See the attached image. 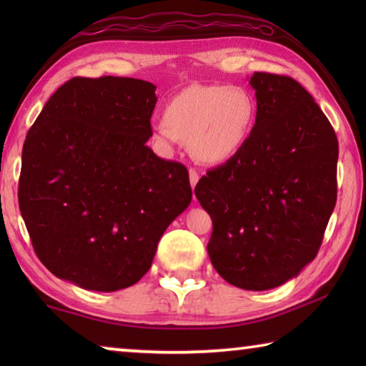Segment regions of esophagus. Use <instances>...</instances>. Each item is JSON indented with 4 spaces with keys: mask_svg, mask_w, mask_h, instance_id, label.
I'll use <instances>...</instances> for the list:
<instances>
[{
    "mask_svg": "<svg viewBox=\"0 0 366 366\" xmlns=\"http://www.w3.org/2000/svg\"><path fill=\"white\" fill-rule=\"evenodd\" d=\"M189 179H190L192 189H194L195 185H197V182H198V179H200V176H198V172H197L195 169H190V171H189Z\"/></svg>",
    "mask_w": 366,
    "mask_h": 366,
    "instance_id": "esophagus-1",
    "label": "esophagus"
}]
</instances>
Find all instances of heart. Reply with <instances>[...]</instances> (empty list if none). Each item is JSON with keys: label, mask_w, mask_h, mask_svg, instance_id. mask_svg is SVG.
Here are the masks:
<instances>
[{"label": "heart", "mask_w": 366, "mask_h": 366, "mask_svg": "<svg viewBox=\"0 0 366 366\" xmlns=\"http://www.w3.org/2000/svg\"><path fill=\"white\" fill-rule=\"evenodd\" d=\"M257 116L255 97L244 85H190L164 104L163 126L152 137L168 154L185 142L200 163L222 164L249 142Z\"/></svg>", "instance_id": "b5f03b06"}]
</instances>
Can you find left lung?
<instances>
[{
  "mask_svg": "<svg viewBox=\"0 0 366 366\" xmlns=\"http://www.w3.org/2000/svg\"><path fill=\"white\" fill-rule=\"evenodd\" d=\"M249 142L209 169L195 195L213 221L208 255L222 280L268 290L313 262L337 198L336 132L292 77L255 72Z\"/></svg>",
  "mask_w": 366,
  "mask_h": 366,
  "instance_id": "8db88e82",
  "label": "left lung"
}]
</instances>
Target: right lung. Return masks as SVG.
I'll list each match as a JSON object with an SVG mask.
<instances>
[{
	"mask_svg": "<svg viewBox=\"0 0 366 366\" xmlns=\"http://www.w3.org/2000/svg\"><path fill=\"white\" fill-rule=\"evenodd\" d=\"M157 86L74 77L54 92L24 142L19 208L40 262L98 292L139 282L161 235L189 207V172L158 158Z\"/></svg>",
	"mask_w": 366,
	"mask_h": 366,
	"instance_id": "obj_1",
	"label": "right lung"
}]
</instances>
